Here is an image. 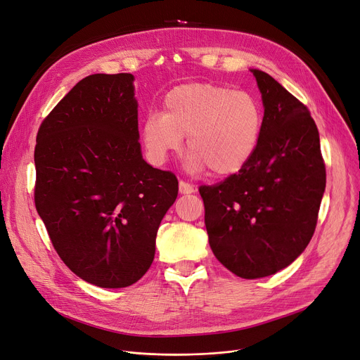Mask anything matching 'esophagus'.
Returning <instances> with one entry per match:
<instances>
[{
  "label": "esophagus",
  "mask_w": 360,
  "mask_h": 360,
  "mask_svg": "<svg viewBox=\"0 0 360 360\" xmlns=\"http://www.w3.org/2000/svg\"><path fill=\"white\" fill-rule=\"evenodd\" d=\"M195 190L194 186L191 184H188L185 181H179V193L184 194V195H188V194H193Z\"/></svg>",
  "instance_id": "esophagus-1"
}]
</instances>
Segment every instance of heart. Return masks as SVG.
<instances>
[{
    "label": "heart",
    "instance_id": "b5f03b06",
    "mask_svg": "<svg viewBox=\"0 0 360 360\" xmlns=\"http://www.w3.org/2000/svg\"><path fill=\"white\" fill-rule=\"evenodd\" d=\"M262 115L247 91L214 84H182L170 90L163 113H150L143 125V141L156 165L176 153L186 137V167L229 176L254 156L261 137Z\"/></svg>",
    "mask_w": 360,
    "mask_h": 360
}]
</instances>
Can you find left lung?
Segmentation results:
<instances>
[{
  "mask_svg": "<svg viewBox=\"0 0 360 360\" xmlns=\"http://www.w3.org/2000/svg\"><path fill=\"white\" fill-rule=\"evenodd\" d=\"M251 71L264 105L258 147L238 174L200 186V195L216 258L242 278H261L286 269L308 247L326 165L308 108L267 72Z\"/></svg>",
  "mask_w": 360,
  "mask_h": 360,
  "instance_id": "left-lung-1",
  "label": "left lung"
}]
</instances>
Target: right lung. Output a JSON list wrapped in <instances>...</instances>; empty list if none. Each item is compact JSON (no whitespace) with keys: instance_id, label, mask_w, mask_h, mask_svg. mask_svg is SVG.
<instances>
[{"instance_id":"add662e5","label":"right lung","mask_w":360,"mask_h":360,"mask_svg":"<svg viewBox=\"0 0 360 360\" xmlns=\"http://www.w3.org/2000/svg\"><path fill=\"white\" fill-rule=\"evenodd\" d=\"M134 75L91 74L37 131L34 205L56 254L80 278L118 289L150 269L178 179L139 143Z\"/></svg>"}]
</instances>
